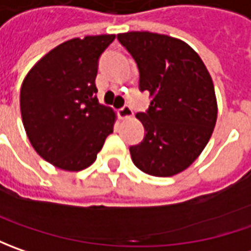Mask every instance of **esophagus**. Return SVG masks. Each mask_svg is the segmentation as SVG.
Wrapping results in <instances>:
<instances>
[{
	"mask_svg": "<svg viewBox=\"0 0 251 251\" xmlns=\"http://www.w3.org/2000/svg\"><path fill=\"white\" fill-rule=\"evenodd\" d=\"M134 113H132V109L130 106H123L121 109H119V117L121 120H128V119H132Z\"/></svg>",
	"mask_w": 251,
	"mask_h": 251,
	"instance_id": "1",
	"label": "esophagus"
}]
</instances>
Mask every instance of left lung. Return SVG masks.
Returning a JSON list of instances; mask_svg holds the SVG:
<instances>
[{
	"instance_id": "8db88e82",
	"label": "left lung",
	"mask_w": 251,
	"mask_h": 251,
	"mask_svg": "<svg viewBox=\"0 0 251 251\" xmlns=\"http://www.w3.org/2000/svg\"><path fill=\"white\" fill-rule=\"evenodd\" d=\"M140 70V89L150 92L147 113L137 119L147 131L130 147L131 159L144 173L170 177L197 159L217 123L212 78L202 60L183 40L151 32L117 36Z\"/></svg>"
}]
</instances>
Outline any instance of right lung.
<instances>
[{
  "instance_id": "right-lung-1",
  "label": "right lung",
  "mask_w": 251,
  "mask_h": 251,
  "mask_svg": "<svg viewBox=\"0 0 251 251\" xmlns=\"http://www.w3.org/2000/svg\"><path fill=\"white\" fill-rule=\"evenodd\" d=\"M114 34L75 37L54 47L25 76L21 114L34 151L53 166L83 170L96 160L116 113L96 98L100 54Z\"/></svg>"
}]
</instances>
